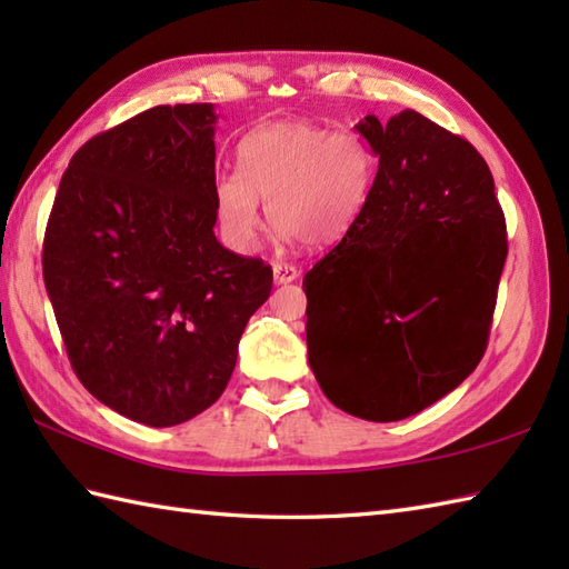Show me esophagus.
Listing matches in <instances>:
<instances>
[{"label":"esophagus","mask_w":569,"mask_h":569,"mask_svg":"<svg viewBox=\"0 0 569 569\" xmlns=\"http://www.w3.org/2000/svg\"><path fill=\"white\" fill-rule=\"evenodd\" d=\"M273 278H276V283H293L296 278H298V269L296 266H291V263H273Z\"/></svg>","instance_id":"esophagus-1"}]
</instances>
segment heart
Here are the masks:
<instances>
[{
    "label": "heart",
    "instance_id": "b5f03b06",
    "mask_svg": "<svg viewBox=\"0 0 569 569\" xmlns=\"http://www.w3.org/2000/svg\"><path fill=\"white\" fill-rule=\"evenodd\" d=\"M239 171L212 180V208L224 244L257 249L261 208L283 239L312 247L342 241L359 220L377 178V153L357 131H330L306 119L271 122L239 141Z\"/></svg>",
    "mask_w": 569,
    "mask_h": 569
}]
</instances>
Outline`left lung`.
Instances as JSON below:
<instances>
[{
	"instance_id": "1",
	"label": "left lung",
	"mask_w": 569,
	"mask_h": 569,
	"mask_svg": "<svg viewBox=\"0 0 569 569\" xmlns=\"http://www.w3.org/2000/svg\"><path fill=\"white\" fill-rule=\"evenodd\" d=\"M357 131L379 171L355 227L303 278L308 361L337 408L391 422L477 369L509 247L467 139L413 110L367 114Z\"/></svg>"
}]
</instances>
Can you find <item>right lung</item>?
Segmentation results:
<instances>
[{
    "instance_id": "right-lung-1",
    "label": "right lung",
    "mask_w": 569,
    "mask_h": 569,
    "mask_svg": "<svg viewBox=\"0 0 569 569\" xmlns=\"http://www.w3.org/2000/svg\"><path fill=\"white\" fill-rule=\"evenodd\" d=\"M214 107L159 104L72 156L43 237V281L84 389L171 428L227 389L249 318L271 293L261 259L214 237Z\"/></svg>"
}]
</instances>
